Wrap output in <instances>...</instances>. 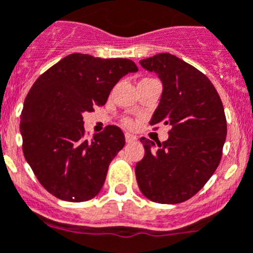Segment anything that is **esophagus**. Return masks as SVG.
Segmentation results:
<instances>
[{
    "label": "esophagus",
    "mask_w": 253,
    "mask_h": 253,
    "mask_svg": "<svg viewBox=\"0 0 253 253\" xmlns=\"http://www.w3.org/2000/svg\"><path fill=\"white\" fill-rule=\"evenodd\" d=\"M125 140H126V143H133L136 140V136L130 133H125Z\"/></svg>",
    "instance_id": "esophagus-1"
}]
</instances>
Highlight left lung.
<instances>
[{"label":"left lung","mask_w":253,"mask_h":253,"mask_svg":"<svg viewBox=\"0 0 253 253\" xmlns=\"http://www.w3.org/2000/svg\"><path fill=\"white\" fill-rule=\"evenodd\" d=\"M163 85L150 125H170L166 142L142 138L144 158L136 163L139 189L148 199L175 205L193 197L216 172L227 136L224 109L210 79L168 52L140 60Z\"/></svg>","instance_id":"left-lung-1"}]
</instances>
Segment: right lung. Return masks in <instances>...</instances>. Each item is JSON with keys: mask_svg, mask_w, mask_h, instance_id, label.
Masks as SVG:
<instances>
[{"mask_svg": "<svg viewBox=\"0 0 253 253\" xmlns=\"http://www.w3.org/2000/svg\"><path fill=\"white\" fill-rule=\"evenodd\" d=\"M138 68L128 59L71 54L35 81L21 113L22 150L43 188L68 202H85L103 188L109 164L125 145L122 129L84 138V114L105 105L111 89Z\"/></svg>", "mask_w": 253, "mask_h": 253, "instance_id": "right-lung-1", "label": "right lung"}]
</instances>
